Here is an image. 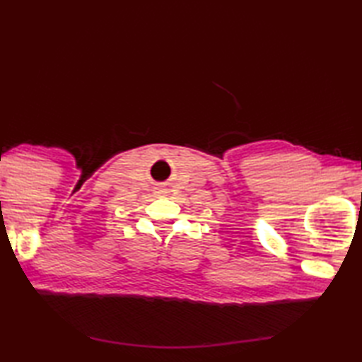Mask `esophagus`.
Here are the masks:
<instances>
[{"label": "esophagus", "mask_w": 362, "mask_h": 362, "mask_svg": "<svg viewBox=\"0 0 362 362\" xmlns=\"http://www.w3.org/2000/svg\"><path fill=\"white\" fill-rule=\"evenodd\" d=\"M160 191H163V188H161V187H160Z\"/></svg>", "instance_id": "34e87169"}]
</instances>
